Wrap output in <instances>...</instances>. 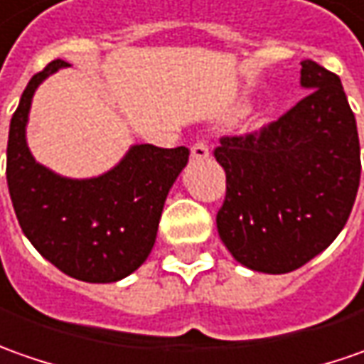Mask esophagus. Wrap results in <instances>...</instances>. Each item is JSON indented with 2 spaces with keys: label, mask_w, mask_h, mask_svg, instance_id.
I'll return each mask as SVG.
<instances>
[{
  "label": "esophagus",
  "mask_w": 364,
  "mask_h": 364,
  "mask_svg": "<svg viewBox=\"0 0 364 364\" xmlns=\"http://www.w3.org/2000/svg\"><path fill=\"white\" fill-rule=\"evenodd\" d=\"M209 157V146L203 139H197L191 146V159H207Z\"/></svg>",
  "instance_id": "34e87169"
}]
</instances>
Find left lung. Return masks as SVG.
Returning a JSON list of instances; mask_svg holds the SVG:
<instances>
[{"mask_svg":"<svg viewBox=\"0 0 364 364\" xmlns=\"http://www.w3.org/2000/svg\"><path fill=\"white\" fill-rule=\"evenodd\" d=\"M308 95L259 131L221 136L225 171L218 232L245 268L286 274L334 242L360 181L357 120L341 78L302 62Z\"/></svg>","mask_w":364,"mask_h":364,"instance_id":"obj_1","label":"left lung"}]
</instances>
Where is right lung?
<instances>
[{
	"label": "right lung",
	"instance_id": "1",
	"mask_svg": "<svg viewBox=\"0 0 364 364\" xmlns=\"http://www.w3.org/2000/svg\"><path fill=\"white\" fill-rule=\"evenodd\" d=\"M54 60L28 82L7 139V187L21 232L58 269L82 282L127 278L149 257L171 185L189 149L134 144L114 169L92 179H68L36 163L26 124L32 96L56 70Z\"/></svg>",
	"mask_w": 364,
	"mask_h": 364
}]
</instances>
